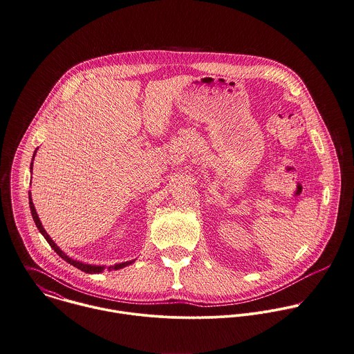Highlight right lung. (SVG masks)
<instances>
[{"mask_svg":"<svg viewBox=\"0 0 354 354\" xmlns=\"http://www.w3.org/2000/svg\"><path fill=\"white\" fill-rule=\"evenodd\" d=\"M37 150L38 149H35V151H34V154H32V161H34V157H35V154H37ZM32 161H31V165H30V172H32ZM28 201H30V209H31V214H32V218H34V221H35V225L38 227V230H39V232L45 236V239L48 241V243L52 246V249L63 259V260H66L68 264H71L73 267H76L77 270H80V271H83V272H86V274H100V272H102L104 270H105V266H94V264H86V263H82V261H77V260H75V259H72L70 256H67L56 243H55V241L49 236V234L45 231V228H44V225H42V223H41V220H39V217H38V213L35 211V207H34V204H32V198H31V193H28ZM136 260H130V261H126V263H120V264H115V266H111V267H108V270L109 271H112V270H122V268H124V267H127V266H130V264H133Z\"/></svg>","mask_w":354,"mask_h":354,"instance_id":"add662e5","label":"right lung"}]
</instances>
